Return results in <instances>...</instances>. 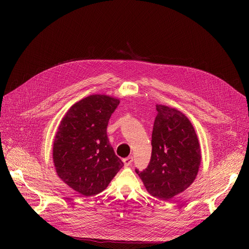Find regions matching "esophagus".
<instances>
[{
  "label": "esophagus",
  "mask_w": 249,
  "mask_h": 249,
  "mask_svg": "<svg viewBox=\"0 0 249 249\" xmlns=\"http://www.w3.org/2000/svg\"><path fill=\"white\" fill-rule=\"evenodd\" d=\"M123 162H124L125 166L131 165V163L133 162V158H132V156H128V158H126V159L123 160Z\"/></svg>",
  "instance_id": "esophagus-1"
}]
</instances>
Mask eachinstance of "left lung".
I'll return each mask as SVG.
<instances>
[{"mask_svg": "<svg viewBox=\"0 0 249 249\" xmlns=\"http://www.w3.org/2000/svg\"><path fill=\"white\" fill-rule=\"evenodd\" d=\"M156 110L150 162L135 172L151 196L166 201L193 184L202 155L197 133L184 113L164 105H156Z\"/></svg>", "mask_w": 249, "mask_h": 249, "instance_id": "obj_1", "label": "left lung"}]
</instances>
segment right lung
<instances>
[{"label": "right lung", "instance_id": "1", "mask_svg": "<svg viewBox=\"0 0 249 249\" xmlns=\"http://www.w3.org/2000/svg\"><path fill=\"white\" fill-rule=\"evenodd\" d=\"M120 101L90 95L76 102L61 119L52 159L57 176L86 197L103 192L124 165L107 137V126Z\"/></svg>", "mask_w": 249, "mask_h": 249}]
</instances>
